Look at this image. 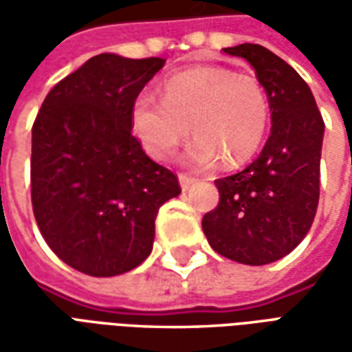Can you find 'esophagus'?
<instances>
[{
	"mask_svg": "<svg viewBox=\"0 0 352 352\" xmlns=\"http://www.w3.org/2000/svg\"><path fill=\"white\" fill-rule=\"evenodd\" d=\"M179 184H181L183 192H186V190H190L192 186L196 184V179H194V177L183 175V173H181V175H179Z\"/></svg>",
	"mask_w": 352,
	"mask_h": 352,
	"instance_id": "esophagus-1",
	"label": "esophagus"
}]
</instances>
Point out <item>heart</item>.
Segmentation results:
<instances>
[{"mask_svg":"<svg viewBox=\"0 0 352 352\" xmlns=\"http://www.w3.org/2000/svg\"><path fill=\"white\" fill-rule=\"evenodd\" d=\"M131 130L146 153L166 160L188 131L198 138L183 162L206 171L221 158L241 164L258 151L267 130L270 101L264 87L226 67H196L171 77L164 100L143 92L131 103Z\"/></svg>","mask_w":352,"mask_h":352,"instance_id":"obj_1","label":"heart"}]
</instances>
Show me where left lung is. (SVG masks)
<instances>
[{"label": "left lung", "mask_w": 352, "mask_h": 352, "mask_svg": "<svg viewBox=\"0 0 352 352\" xmlns=\"http://www.w3.org/2000/svg\"><path fill=\"white\" fill-rule=\"evenodd\" d=\"M224 52L256 72L270 101L272 130L256 160L214 181L221 201L201 228L222 256L272 264L294 251L317 213L324 122L307 82L272 50L243 43Z\"/></svg>", "instance_id": "obj_1"}]
</instances>
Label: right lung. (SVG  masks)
Masks as SVG:
<instances>
[{
    "label": "right lung",
    "instance_id": "1",
    "mask_svg": "<svg viewBox=\"0 0 352 352\" xmlns=\"http://www.w3.org/2000/svg\"><path fill=\"white\" fill-rule=\"evenodd\" d=\"M166 64L113 52L90 58L52 88L32 130V204L60 260L92 277L138 267L154 221L181 194L177 177L131 135V103Z\"/></svg>",
    "mask_w": 352,
    "mask_h": 352
}]
</instances>
